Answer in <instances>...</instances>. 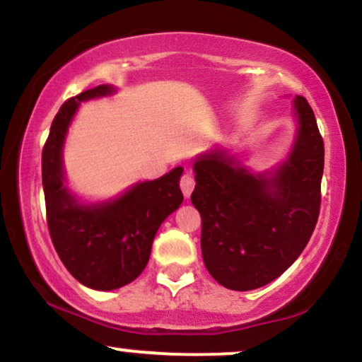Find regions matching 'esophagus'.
Instances as JSON below:
<instances>
[{"mask_svg":"<svg viewBox=\"0 0 362 362\" xmlns=\"http://www.w3.org/2000/svg\"><path fill=\"white\" fill-rule=\"evenodd\" d=\"M194 187H195L194 177L190 175L189 172L184 173V177H182V180H180V189H182V192H184L185 197H190V194H192Z\"/></svg>","mask_w":362,"mask_h":362,"instance_id":"1","label":"esophagus"}]
</instances>
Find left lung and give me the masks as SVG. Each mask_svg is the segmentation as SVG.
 Here are the masks:
<instances>
[{
	"label": "left lung",
	"instance_id": "8db88e82",
	"mask_svg": "<svg viewBox=\"0 0 362 362\" xmlns=\"http://www.w3.org/2000/svg\"><path fill=\"white\" fill-rule=\"evenodd\" d=\"M293 144L277 167L253 172L243 153L218 144L194 160L190 201L202 219V259L228 289L250 291L277 279L315 230L325 149L303 97L293 98Z\"/></svg>",
	"mask_w": 362,
	"mask_h": 362
}]
</instances>
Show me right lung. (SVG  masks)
I'll list each match as a JSON object with an SVG mask.
<instances>
[{"label": "right lung", "instance_id": "obj_1", "mask_svg": "<svg viewBox=\"0 0 362 362\" xmlns=\"http://www.w3.org/2000/svg\"><path fill=\"white\" fill-rule=\"evenodd\" d=\"M114 85H98L62 103L42 151V185L54 248L71 276L97 291L129 284L146 267L158 228L180 207L177 167L155 180L136 182L105 201L85 202L69 189L64 172L66 136L81 102L110 97Z\"/></svg>", "mask_w": 362, "mask_h": 362}]
</instances>
